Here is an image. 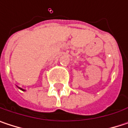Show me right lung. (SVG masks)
<instances>
[{
    "instance_id": "add662e5",
    "label": "right lung",
    "mask_w": 128,
    "mask_h": 128,
    "mask_svg": "<svg viewBox=\"0 0 128 128\" xmlns=\"http://www.w3.org/2000/svg\"><path fill=\"white\" fill-rule=\"evenodd\" d=\"M17 87H18V86H17ZM18 88H19L20 90H21L22 91H26V90H25L24 89H22V88H19V87H18Z\"/></svg>"
}]
</instances>
